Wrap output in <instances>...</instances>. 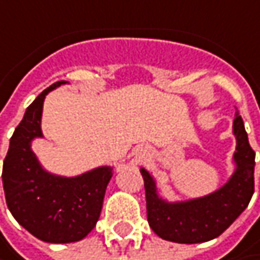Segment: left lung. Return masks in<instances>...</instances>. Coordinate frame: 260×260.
I'll return each mask as SVG.
<instances>
[{
  "instance_id": "1",
  "label": "left lung",
  "mask_w": 260,
  "mask_h": 260,
  "mask_svg": "<svg viewBox=\"0 0 260 260\" xmlns=\"http://www.w3.org/2000/svg\"><path fill=\"white\" fill-rule=\"evenodd\" d=\"M234 135L237 170L233 177L208 197L169 204L158 198L152 177L141 169L145 186L147 218L158 237L175 243H204L218 237L247 208L254 192V151L252 150L242 116L236 113Z\"/></svg>"
}]
</instances>
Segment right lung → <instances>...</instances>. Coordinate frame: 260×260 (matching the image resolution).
<instances>
[{"label":"right lung","mask_w":260,"mask_h":260,"mask_svg":"<svg viewBox=\"0 0 260 260\" xmlns=\"http://www.w3.org/2000/svg\"><path fill=\"white\" fill-rule=\"evenodd\" d=\"M67 81H56L30 105L17 125L3 166L7 207L17 222L39 240L71 243L96 227L103 198L112 179L110 167H99L77 177L46 173L30 142L42 137L40 118L45 96Z\"/></svg>","instance_id":"obj_1"}]
</instances>
